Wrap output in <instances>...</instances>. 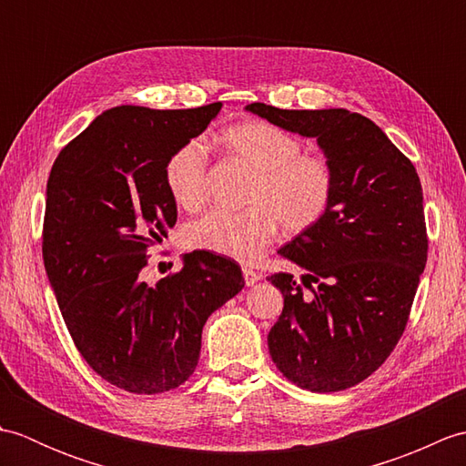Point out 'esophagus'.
<instances>
[{"label": "esophagus", "instance_id": "1", "mask_svg": "<svg viewBox=\"0 0 466 466\" xmlns=\"http://www.w3.org/2000/svg\"><path fill=\"white\" fill-rule=\"evenodd\" d=\"M242 274H244V282H246V286H254L256 282H260V280H262V274L254 272L252 268H244V270H242Z\"/></svg>", "mask_w": 466, "mask_h": 466}]
</instances>
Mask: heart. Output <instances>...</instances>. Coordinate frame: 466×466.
<instances>
[{"label":"heart","mask_w":466,"mask_h":466,"mask_svg":"<svg viewBox=\"0 0 466 466\" xmlns=\"http://www.w3.org/2000/svg\"><path fill=\"white\" fill-rule=\"evenodd\" d=\"M222 146L252 170L244 210L208 212L184 228V244L222 258L254 262L276 228L302 234L330 210L336 174L322 154L304 152L299 136L270 122H238L222 132ZM208 147L202 140L182 144L167 157L166 184L177 206L196 210L208 196Z\"/></svg>","instance_id":"1"}]
</instances>
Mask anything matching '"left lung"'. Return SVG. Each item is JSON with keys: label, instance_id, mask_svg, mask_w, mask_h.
Returning <instances> with one entry per match:
<instances>
[{"label": "left lung", "instance_id": "obj_1", "mask_svg": "<svg viewBox=\"0 0 466 466\" xmlns=\"http://www.w3.org/2000/svg\"><path fill=\"white\" fill-rule=\"evenodd\" d=\"M246 110L316 137L336 174L330 210L279 250L306 270L302 280L286 272L266 279L284 296L270 356L300 389H350L389 359L409 322L429 252L419 174L360 114L258 102Z\"/></svg>", "mask_w": 466, "mask_h": 466}]
</instances>
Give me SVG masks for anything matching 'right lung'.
I'll return each instance as SVG.
<instances>
[{"label":"right lung","instance_id":"add662e5","mask_svg":"<svg viewBox=\"0 0 466 466\" xmlns=\"http://www.w3.org/2000/svg\"><path fill=\"white\" fill-rule=\"evenodd\" d=\"M220 107H112L59 152L49 172L47 279L76 349L122 390L157 394L190 379L208 316L244 289L240 266L208 252L184 256L182 270L156 284L142 279L147 250L177 218L167 157Z\"/></svg>","mask_w":466,"mask_h":466}]
</instances>
